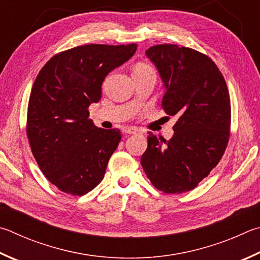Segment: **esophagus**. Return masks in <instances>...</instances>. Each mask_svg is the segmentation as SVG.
Instances as JSON below:
<instances>
[{
	"mask_svg": "<svg viewBox=\"0 0 260 260\" xmlns=\"http://www.w3.org/2000/svg\"><path fill=\"white\" fill-rule=\"evenodd\" d=\"M122 133L136 134V133H139V129L136 128V127H124V128H122Z\"/></svg>",
	"mask_w": 260,
	"mask_h": 260,
	"instance_id": "1",
	"label": "esophagus"
}]
</instances>
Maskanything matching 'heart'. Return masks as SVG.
Segmentation results:
<instances>
[{"label": "heart", "mask_w": 260, "mask_h": 260, "mask_svg": "<svg viewBox=\"0 0 260 260\" xmlns=\"http://www.w3.org/2000/svg\"><path fill=\"white\" fill-rule=\"evenodd\" d=\"M149 70H152V69H151L148 64L138 63L134 68V73H145V72H149Z\"/></svg>", "instance_id": "obj_1"}]
</instances>
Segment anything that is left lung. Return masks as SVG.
Segmentation results:
<instances>
[{
  "mask_svg": "<svg viewBox=\"0 0 260 260\" xmlns=\"http://www.w3.org/2000/svg\"><path fill=\"white\" fill-rule=\"evenodd\" d=\"M145 54L164 83L162 108L178 119L169 141L149 133L141 164L158 190L191 191L217 166L228 146V86L214 61L196 50L160 44Z\"/></svg>",
  "mask_w": 260,
  "mask_h": 260,
  "instance_id": "1",
  "label": "left lung"
}]
</instances>
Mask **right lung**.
Here are the masks:
<instances>
[{
	"label": "right lung",
	"instance_id": "add662e5",
	"mask_svg": "<svg viewBox=\"0 0 260 260\" xmlns=\"http://www.w3.org/2000/svg\"><path fill=\"white\" fill-rule=\"evenodd\" d=\"M136 49V44L77 46L55 54L37 75L28 102L27 136L42 173L60 191L83 196L105 177L121 134L99 128L87 109L100 101L107 75Z\"/></svg>",
	"mask_w": 260,
	"mask_h": 260
}]
</instances>
